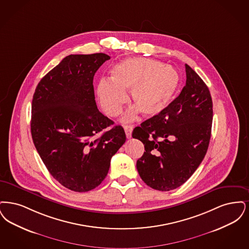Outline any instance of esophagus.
I'll return each mask as SVG.
<instances>
[{
  "mask_svg": "<svg viewBox=\"0 0 249 249\" xmlns=\"http://www.w3.org/2000/svg\"><path fill=\"white\" fill-rule=\"evenodd\" d=\"M124 132H125V135H126V138L127 139H131L132 137V131H133V126L132 125H124Z\"/></svg>",
  "mask_w": 249,
  "mask_h": 249,
  "instance_id": "esophagus-1",
  "label": "esophagus"
}]
</instances>
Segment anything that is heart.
I'll return each instance as SVG.
<instances>
[{"label":"heart","instance_id":"1","mask_svg":"<svg viewBox=\"0 0 249 249\" xmlns=\"http://www.w3.org/2000/svg\"><path fill=\"white\" fill-rule=\"evenodd\" d=\"M111 79H101L97 86L99 104L105 113L114 117L121 112L127 100L135 106L125 112L124 121L134 119L141 111L144 116L162 112L171 102L179 87V75L172 66L146 58H127L110 70Z\"/></svg>","mask_w":249,"mask_h":249}]
</instances>
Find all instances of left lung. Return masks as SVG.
<instances>
[{
	"label": "left lung",
	"instance_id": "8db88e82",
	"mask_svg": "<svg viewBox=\"0 0 249 249\" xmlns=\"http://www.w3.org/2000/svg\"><path fill=\"white\" fill-rule=\"evenodd\" d=\"M185 69L186 85L178 97L132 133L145 148L137 161L141 179L157 191L168 192L185 183L206 156L211 137L209 89L190 66Z\"/></svg>",
	"mask_w": 249,
	"mask_h": 249
}]
</instances>
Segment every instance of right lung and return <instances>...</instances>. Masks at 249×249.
I'll list each match as a JSON object with an SVG mask.
<instances>
[{"label":"right lung","instance_id":"add662e5","mask_svg":"<svg viewBox=\"0 0 249 249\" xmlns=\"http://www.w3.org/2000/svg\"><path fill=\"white\" fill-rule=\"evenodd\" d=\"M109 55L70 54L35 89L31 131L43 163L65 188L95 189L106 178L110 159L125 142L124 130L97 107L93 79Z\"/></svg>","mask_w":249,"mask_h":249}]
</instances>
